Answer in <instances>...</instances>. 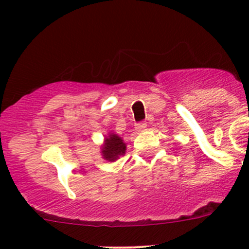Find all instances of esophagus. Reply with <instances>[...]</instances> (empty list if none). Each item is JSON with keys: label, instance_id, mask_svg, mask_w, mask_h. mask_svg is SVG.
<instances>
[{"label": "esophagus", "instance_id": "34e87169", "mask_svg": "<svg viewBox=\"0 0 249 249\" xmlns=\"http://www.w3.org/2000/svg\"><path fill=\"white\" fill-rule=\"evenodd\" d=\"M135 127H136L137 131H143V130H144L145 127H147V123H145V122H140V123H137L136 125H135Z\"/></svg>", "mask_w": 249, "mask_h": 249}]
</instances>
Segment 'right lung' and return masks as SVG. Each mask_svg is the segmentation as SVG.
<instances>
[{
  "label": "right lung",
  "instance_id": "obj_1",
  "mask_svg": "<svg viewBox=\"0 0 249 249\" xmlns=\"http://www.w3.org/2000/svg\"><path fill=\"white\" fill-rule=\"evenodd\" d=\"M125 150H126V144L122 137L115 134H109L108 136L105 137V143L101 147L102 158L105 160L114 161L118 158L125 154Z\"/></svg>",
  "mask_w": 249,
  "mask_h": 249
}]
</instances>
